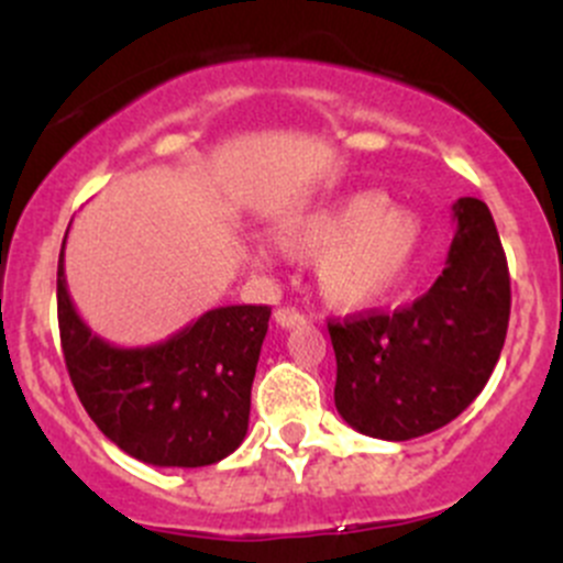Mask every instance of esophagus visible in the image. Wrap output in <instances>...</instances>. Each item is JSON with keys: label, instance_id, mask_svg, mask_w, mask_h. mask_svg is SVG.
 I'll return each instance as SVG.
<instances>
[{"label": "esophagus", "instance_id": "obj_1", "mask_svg": "<svg viewBox=\"0 0 563 563\" xmlns=\"http://www.w3.org/2000/svg\"><path fill=\"white\" fill-rule=\"evenodd\" d=\"M275 321L280 323L283 329H291V327H299V323H305V316L299 313L297 308H280L275 313Z\"/></svg>", "mask_w": 563, "mask_h": 563}]
</instances>
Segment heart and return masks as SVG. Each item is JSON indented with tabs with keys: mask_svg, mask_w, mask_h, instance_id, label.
I'll use <instances>...</instances> for the list:
<instances>
[{
	"mask_svg": "<svg viewBox=\"0 0 563 563\" xmlns=\"http://www.w3.org/2000/svg\"><path fill=\"white\" fill-rule=\"evenodd\" d=\"M422 242L411 209L389 207L376 190H360L291 229L288 247L318 258V288L340 310H367L402 286Z\"/></svg>",
	"mask_w": 563,
	"mask_h": 563,
	"instance_id": "b5f03b06",
	"label": "heart"
}]
</instances>
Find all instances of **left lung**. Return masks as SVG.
Here are the masks:
<instances>
[{
  "mask_svg": "<svg viewBox=\"0 0 563 563\" xmlns=\"http://www.w3.org/2000/svg\"><path fill=\"white\" fill-rule=\"evenodd\" d=\"M450 258L428 294L391 313L329 321L334 406L360 433L408 441L444 428L485 389L509 327V269L479 198L455 203Z\"/></svg>",
  "mask_w": 563,
  "mask_h": 563,
  "instance_id": "8db88e82",
  "label": "left lung"
}]
</instances>
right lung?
<instances>
[{
    "label": "right lung",
    "mask_w": 563,
    "mask_h": 563,
    "mask_svg": "<svg viewBox=\"0 0 563 563\" xmlns=\"http://www.w3.org/2000/svg\"><path fill=\"white\" fill-rule=\"evenodd\" d=\"M56 316L78 400L106 439L130 457L166 468H201L242 444L272 308H214L163 343L117 349L73 308L62 245Z\"/></svg>",
    "instance_id": "1"
}]
</instances>
